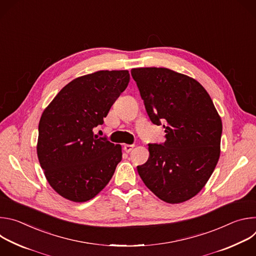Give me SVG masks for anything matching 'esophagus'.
Here are the masks:
<instances>
[{"mask_svg": "<svg viewBox=\"0 0 256 256\" xmlns=\"http://www.w3.org/2000/svg\"><path fill=\"white\" fill-rule=\"evenodd\" d=\"M134 144H124V152L130 153V152L134 149Z\"/></svg>", "mask_w": 256, "mask_h": 256, "instance_id": "obj_1", "label": "esophagus"}]
</instances>
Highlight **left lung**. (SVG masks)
Returning <instances> with one entry per match:
<instances>
[{"instance_id": "8db88e82", "label": "left lung", "mask_w": 256, "mask_h": 256, "mask_svg": "<svg viewBox=\"0 0 256 256\" xmlns=\"http://www.w3.org/2000/svg\"><path fill=\"white\" fill-rule=\"evenodd\" d=\"M154 124H165V142L149 144L138 172L155 196L180 204L196 196L221 153L222 120L206 89L194 78L166 68H132Z\"/></svg>"}]
</instances>
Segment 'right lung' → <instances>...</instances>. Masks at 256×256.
Here are the masks:
<instances>
[{
  "mask_svg": "<svg viewBox=\"0 0 256 256\" xmlns=\"http://www.w3.org/2000/svg\"><path fill=\"white\" fill-rule=\"evenodd\" d=\"M128 70H98L66 84L44 109L38 157L50 186L62 198L87 202L112 179L122 146L93 134L126 90Z\"/></svg>",
  "mask_w": 256,
  "mask_h": 256,
  "instance_id": "1",
  "label": "right lung"
}]
</instances>
